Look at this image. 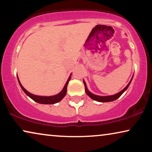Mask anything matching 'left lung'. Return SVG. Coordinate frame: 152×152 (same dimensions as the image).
I'll return each mask as SVG.
<instances>
[{"label": "left lung", "instance_id": "8db88e82", "mask_svg": "<svg viewBox=\"0 0 152 152\" xmlns=\"http://www.w3.org/2000/svg\"><path fill=\"white\" fill-rule=\"evenodd\" d=\"M132 79H133V77L132 78V80H131L129 83L127 84V86H126L125 88L123 89V90L120 91V92L118 93L117 94H115L113 95H109V96H99V95H96L93 94V93H91L90 91L88 90V88H87V86H86V82H85V81L83 80V82H84L86 93L87 94V95H88V96L91 97V99H94V100H95V101L99 102H108L114 101V100H115V99H117L118 98H119V97L122 95V93H123L124 91H125L126 89L128 88V87H129V86L131 82H132Z\"/></svg>", "mask_w": 152, "mask_h": 152}]
</instances>
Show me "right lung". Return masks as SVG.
<instances>
[{
	"mask_svg": "<svg viewBox=\"0 0 152 152\" xmlns=\"http://www.w3.org/2000/svg\"><path fill=\"white\" fill-rule=\"evenodd\" d=\"M17 78H18V83H19L20 86L21 87L22 90L25 93H26L28 96L30 97L31 99H32L33 100L37 102H38L39 104H53L59 102L61 101V99L65 97V95H66V92H67L68 84V82H69V81L70 80V78H71V75H70L69 77H68V81L66 82L65 86H64V88L62 89L61 92L55 95H53V96H39V95H35L32 94V93H29L28 91L26 90V89L23 88V86L21 84H20L18 77Z\"/></svg>",
	"mask_w": 152,
	"mask_h": 152,
	"instance_id": "add662e5",
	"label": "right lung"
}]
</instances>
